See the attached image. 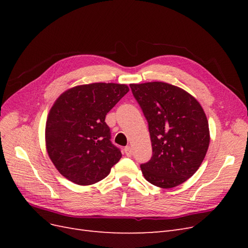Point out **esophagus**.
<instances>
[{
  "label": "esophagus",
  "instance_id": "obj_1",
  "mask_svg": "<svg viewBox=\"0 0 248 248\" xmlns=\"http://www.w3.org/2000/svg\"><path fill=\"white\" fill-rule=\"evenodd\" d=\"M124 151H125V154H126L127 156H131V155H132V149H131V147H129V146L125 147Z\"/></svg>",
  "mask_w": 248,
  "mask_h": 248
}]
</instances>
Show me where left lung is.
<instances>
[{"instance_id": "left-lung-1", "label": "left lung", "mask_w": 248, "mask_h": 248, "mask_svg": "<svg viewBox=\"0 0 248 248\" xmlns=\"http://www.w3.org/2000/svg\"><path fill=\"white\" fill-rule=\"evenodd\" d=\"M147 119L152 157L141 163L145 179L161 188L185 182L204 160L210 142L209 124L198 100L167 82L130 85Z\"/></svg>"}]
</instances>
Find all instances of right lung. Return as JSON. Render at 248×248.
Segmentation results:
<instances>
[{
	"mask_svg": "<svg viewBox=\"0 0 248 248\" xmlns=\"http://www.w3.org/2000/svg\"><path fill=\"white\" fill-rule=\"evenodd\" d=\"M128 91L126 85L95 82L67 90L54 103L46 120V150L69 181L99 182L122 157L110 141L106 116Z\"/></svg>",
	"mask_w": 248,
	"mask_h": 248,
	"instance_id": "add662e5",
	"label": "right lung"
}]
</instances>
